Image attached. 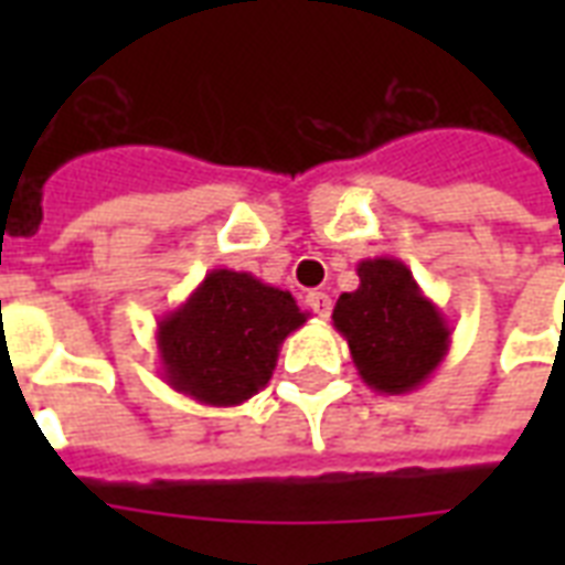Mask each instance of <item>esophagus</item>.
I'll use <instances>...</instances> for the list:
<instances>
[{
    "label": "esophagus",
    "mask_w": 565,
    "mask_h": 565,
    "mask_svg": "<svg viewBox=\"0 0 565 565\" xmlns=\"http://www.w3.org/2000/svg\"><path fill=\"white\" fill-rule=\"evenodd\" d=\"M305 301H308V308L313 310L319 319L331 317V299H328L326 292H308V296H305Z\"/></svg>",
    "instance_id": "1"
}]
</instances>
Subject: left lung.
Instances as JSON below:
<instances>
[{"instance_id": "obj_1", "label": "left lung", "mask_w": 565, "mask_h": 565, "mask_svg": "<svg viewBox=\"0 0 565 565\" xmlns=\"http://www.w3.org/2000/svg\"><path fill=\"white\" fill-rule=\"evenodd\" d=\"M358 290L343 292L331 313L358 375L381 395L419 390L451 345L443 310L395 257H366L358 264Z\"/></svg>"}]
</instances>
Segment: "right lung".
Returning a JSON list of instances; mask_svg holds the SVG:
<instances>
[{
	"label": "right lung",
	"mask_w": 565,
	"mask_h": 565,
	"mask_svg": "<svg viewBox=\"0 0 565 565\" xmlns=\"http://www.w3.org/2000/svg\"><path fill=\"white\" fill-rule=\"evenodd\" d=\"M308 322L287 290L234 269H211L181 308L158 322L163 381L211 407L260 393L287 337Z\"/></svg>",
	"instance_id": "add662e5"
}]
</instances>
